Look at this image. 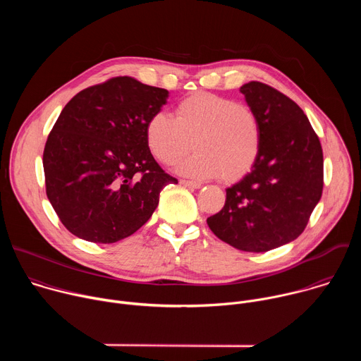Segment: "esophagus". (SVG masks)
Returning a JSON list of instances; mask_svg holds the SVG:
<instances>
[{
	"mask_svg": "<svg viewBox=\"0 0 361 361\" xmlns=\"http://www.w3.org/2000/svg\"><path fill=\"white\" fill-rule=\"evenodd\" d=\"M180 184L185 185V187H190V188H200L201 184L197 183V181H191V180H180Z\"/></svg>",
	"mask_w": 361,
	"mask_h": 361,
	"instance_id": "esophagus-1",
	"label": "esophagus"
}]
</instances>
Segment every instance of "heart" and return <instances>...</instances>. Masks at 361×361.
Listing matches in <instances>:
<instances>
[{
  "label": "heart",
  "mask_w": 361,
  "mask_h": 361,
  "mask_svg": "<svg viewBox=\"0 0 361 361\" xmlns=\"http://www.w3.org/2000/svg\"><path fill=\"white\" fill-rule=\"evenodd\" d=\"M145 140L152 156L173 164L197 149L177 169L197 178L219 177L231 183L254 167L263 144V126L250 106L213 92H194L176 106L174 117L154 113L145 124Z\"/></svg>",
  "instance_id": "b5f03b06"
}]
</instances>
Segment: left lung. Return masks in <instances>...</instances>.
Here are the masks:
<instances>
[{"label":"left lung","instance_id":"1","mask_svg":"<svg viewBox=\"0 0 361 361\" xmlns=\"http://www.w3.org/2000/svg\"><path fill=\"white\" fill-rule=\"evenodd\" d=\"M240 91L260 117L262 151L251 171L226 190L224 207L207 224L234 248L264 252L304 231L323 192V149L291 98L260 81Z\"/></svg>","mask_w":361,"mask_h":361}]
</instances>
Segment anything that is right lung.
<instances>
[{"mask_svg": "<svg viewBox=\"0 0 361 361\" xmlns=\"http://www.w3.org/2000/svg\"><path fill=\"white\" fill-rule=\"evenodd\" d=\"M169 91L114 77L74 95L51 130L44 154L47 197L78 238L110 244L134 234L177 184L154 160L147 120Z\"/></svg>", "mask_w": 361, "mask_h": 361, "instance_id": "obj_1", "label": "right lung"}]
</instances>
